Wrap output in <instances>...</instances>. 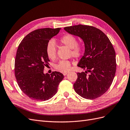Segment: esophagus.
I'll return each instance as SVG.
<instances>
[{"label":"esophagus","instance_id":"1","mask_svg":"<svg viewBox=\"0 0 130 130\" xmlns=\"http://www.w3.org/2000/svg\"><path fill=\"white\" fill-rule=\"evenodd\" d=\"M68 73V72H65V73H63V74L64 75V76H66V75Z\"/></svg>","mask_w":130,"mask_h":130}]
</instances>
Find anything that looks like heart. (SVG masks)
<instances>
[{"label":"heart","mask_w":130,"mask_h":130,"mask_svg":"<svg viewBox=\"0 0 130 130\" xmlns=\"http://www.w3.org/2000/svg\"><path fill=\"white\" fill-rule=\"evenodd\" d=\"M60 42L63 44L71 49V54L75 58L80 57L83 53V47L77 44L76 38L73 35L67 34L60 38ZM46 53L47 56L52 60L55 58L57 54L56 44L54 40H51L47 43L46 45ZM55 68L59 71L67 72L70 68V63L66 60H61L55 65Z\"/></svg>","instance_id":"1"}]
</instances>
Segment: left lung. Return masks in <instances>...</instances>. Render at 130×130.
Here are the masks:
<instances>
[{"instance_id": "left-lung-1", "label": "left lung", "mask_w": 130, "mask_h": 130, "mask_svg": "<svg viewBox=\"0 0 130 130\" xmlns=\"http://www.w3.org/2000/svg\"><path fill=\"white\" fill-rule=\"evenodd\" d=\"M64 29L80 37L85 44V53L77 66L86 70L77 73L75 91L87 99L101 96L110 87L116 71V52L111 41L103 31L92 26L79 24Z\"/></svg>"}]
</instances>
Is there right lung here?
Listing matches in <instances>:
<instances>
[{
  "mask_svg": "<svg viewBox=\"0 0 130 130\" xmlns=\"http://www.w3.org/2000/svg\"><path fill=\"white\" fill-rule=\"evenodd\" d=\"M61 28H43L34 30L23 38L17 51L14 74L19 88L35 101L51 99L57 92L64 77L58 72L44 74L50 61L46 53L47 43L56 36Z\"/></svg>",
  "mask_w": 130,
  "mask_h": 130,
  "instance_id": "obj_1",
  "label": "right lung"
}]
</instances>
